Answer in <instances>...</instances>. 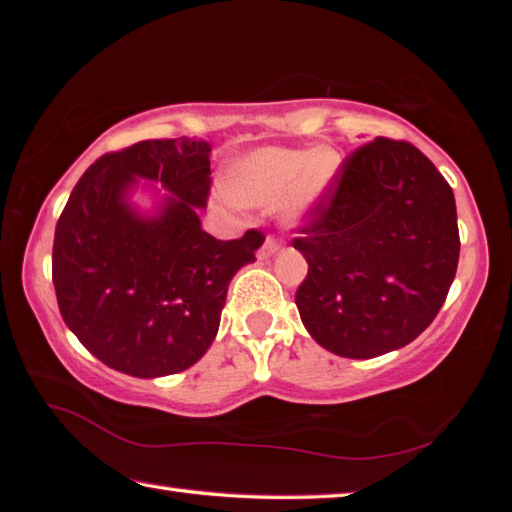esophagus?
Segmentation results:
<instances>
[{"label": "esophagus", "mask_w": 512, "mask_h": 512, "mask_svg": "<svg viewBox=\"0 0 512 512\" xmlns=\"http://www.w3.org/2000/svg\"><path fill=\"white\" fill-rule=\"evenodd\" d=\"M277 250H280V244H277V241L273 239V237H266V241H264V246L259 248V259H268V257H273Z\"/></svg>", "instance_id": "obj_1"}]
</instances>
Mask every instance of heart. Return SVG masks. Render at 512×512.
Returning <instances> with one entry per match:
<instances>
[{
  "mask_svg": "<svg viewBox=\"0 0 512 512\" xmlns=\"http://www.w3.org/2000/svg\"><path fill=\"white\" fill-rule=\"evenodd\" d=\"M341 171V155L318 149H264L241 155L225 171V192L241 205L266 207L282 198V219L300 223L329 194Z\"/></svg>",
  "mask_w": 512,
  "mask_h": 512,
  "instance_id": "1",
  "label": "heart"
}]
</instances>
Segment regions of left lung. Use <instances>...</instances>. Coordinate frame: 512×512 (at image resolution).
I'll list each match as a JSON object with an SVG mask.
<instances>
[{
	"label": "left lung",
	"mask_w": 512,
	"mask_h": 512,
	"mask_svg": "<svg viewBox=\"0 0 512 512\" xmlns=\"http://www.w3.org/2000/svg\"><path fill=\"white\" fill-rule=\"evenodd\" d=\"M293 248L309 264L296 305L311 339L348 359L400 350L431 325L454 282V192L413 144L377 137L343 162Z\"/></svg>",
	"instance_id": "left-lung-1"
}]
</instances>
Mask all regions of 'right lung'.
<instances>
[{
    "label": "right lung",
    "mask_w": 512,
    "mask_h": 512,
    "mask_svg": "<svg viewBox=\"0 0 512 512\" xmlns=\"http://www.w3.org/2000/svg\"><path fill=\"white\" fill-rule=\"evenodd\" d=\"M210 153L207 142L178 137L103 155L58 219L51 275L60 316L124 375L155 379L194 366L219 332L230 280L264 244L257 230L235 241L203 230ZM140 186L154 198L151 211L132 203Z\"/></svg>",
    "instance_id": "add662e5"
}]
</instances>
